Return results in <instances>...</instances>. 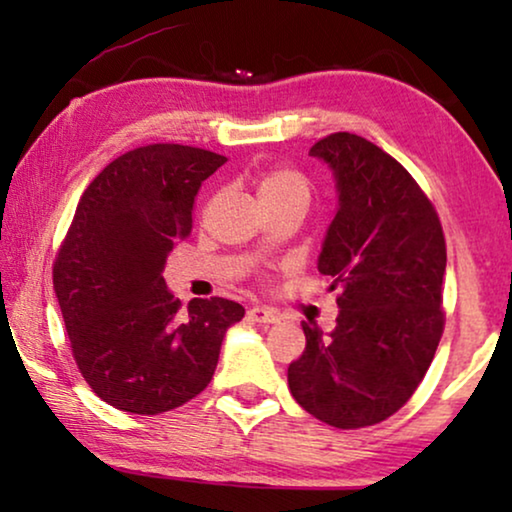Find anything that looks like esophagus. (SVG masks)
I'll return each mask as SVG.
<instances>
[{
  "label": "esophagus",
  "instance_id": "esophagus-1",
  "mask_svg": "<svg viewBox=\"0 0 512 512\" xmlns=\"http://www.w3.org/2000/svg\"><path fill=\"white\" fill-rule=\"evenodd\" d=\"M247 317L251 321H258V324H277V321H279V314L275 310H270V307H263V305L251 307V310L247 312Z\"/></svg>",
  "mask_w": 512,
  "mask_h": 512
}]
</instances>
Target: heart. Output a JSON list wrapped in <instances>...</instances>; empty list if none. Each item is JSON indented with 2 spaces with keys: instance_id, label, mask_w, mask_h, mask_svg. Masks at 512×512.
<instances>
[{
  "instance_id": "1",
  "label": "heart",
  "mask_w": 512,
  "mask_h": 512,
  "mask_svg": "<svg viewBox=\"0 0 512 512\" xmlns=\"http://www.w3.org/2000/svg\"><path fill=\"white\" fill-rule=\"evenodd\" d=\"M258 195L263 205H282V202H300L307 207L312 195V184L303 172L293 167H270L258 179Z\"/></svg>"
}]
</instances>
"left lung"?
I'll list each match as a JSON object with an SVG mask.
<instances>
[{
    "instance_id": "8db88e82",
    "label": "left lung",
    "mask_w": 512,
    "mask_h": 512,
    "mask_svg": "<svg viewBox=\"0 0 512 512\" xmlns=\"http://www.w3.org/2000/svg\"><path fill=\"white\" fill-rule=\"evenodd\" d=\"M310 156L338 181L319 272L340 314L331 335L303 321L307 345L289 389L324 424L363 429L401 410L431 366L445 328V235L433 202L380 146L333 132Z\"/></svg>"
}]
</instances>
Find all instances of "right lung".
I'll use <instances>...</instances> for the list:
<instances>
[{
  "instance_id": "add662e5",
  "label": "right lung",
  "mask_w": 512,
  "mask_h": 512,
  "mask_svg": "<svg viewBox=\"0 0 512 512\" xmlns=\"http://www.w3.org/2000/svg\"><path fill=\"white\" fill-rule=\"evenodd\" d=\"M226 156L149 144L104 167L83 191L53 261L69 347L88 387L132 415H160L212 382L223 335L244 317L226 298H195L188 312L163 268L193 228L202 181Z\"/></svg>"
}]
</instances>
